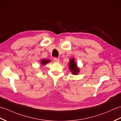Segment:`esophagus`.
<instances>
[{"label":"esophagus","mask_w":121,"mask_h":121,"mask_svg":"<svg viewBox=\"0 0 121 121\" xmlns=\"http://www.w3.org/2000/svg\"><path fill=\"white\" fill-rule=\"evenodd\" d=\"M54 61L56 62H60V59L58 58H54Z\"/></svg>","instance_id":"34e87169"}]
</instances>
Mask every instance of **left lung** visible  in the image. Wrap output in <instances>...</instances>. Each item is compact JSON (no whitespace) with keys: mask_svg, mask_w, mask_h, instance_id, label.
<instances>
[{"mask_svg":"<svg viewBox=\"0 0 121 121\" xmlns=\"http://www.w3.org/2000/svg\"><path fill=\"white\" fill-rule=\"evenodd\" d=\"M69 68L73 74L77 75L79 72V69L77 67V64L75 61V59L72 58L69 60Z\"/></svg>","mask_w":121,"mask_h":121,"instance_id":"1","label":"left lung"}]
</instances>
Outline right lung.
<instances>
[{
    "label": "right lung",
    "instance_id": "obj_1",
    "mask_svg": "<svg viewBox=\"0 0 121 121\" xmlns=\"http://www.w3.org/2000/svg\"><path fill=\"white\" fill-rule=\"evenodd\" d=\"M49 62H50V60H48V59H43L41 61V63L42 65H45V64H46L47 63H49Z\"/></svg>",
    "mask_w": 121,
    "mask_h": 121
}]
</instances>
